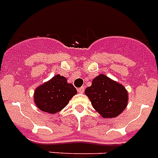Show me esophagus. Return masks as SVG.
Wrapping results in <instances>:
<instances>
[{
  "mask_svg": "<svg viewBox=\"0 0 158 158\" xmlns=\"http://www.w3.org/2000/svg\"><path fill=\"white\" fill-rule=\"evenodd\" d=\"M84 90H85V88H84V86H81V87H80V88L77 89L78 92H80V93H83Z\"/></svg>",
  "mask_w": 158,
  "mask_h": 158,
  "instance_id": "esophagus-1",
  "label": "esophagus"
}]
</instances>
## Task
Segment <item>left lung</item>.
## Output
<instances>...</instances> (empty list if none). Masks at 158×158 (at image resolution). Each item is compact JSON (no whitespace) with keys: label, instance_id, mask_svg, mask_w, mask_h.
<instances>
[{"label":"left lung","instance_id":"left-lung-1","mask_svg":"<svg viewBox=\"0 0 158 158\" xmlns=\"http://www.w3.org/2000/svg\"><path fill=\"white\" fill-rule=\"evenodd\" d=\"M85 94L103 118L119 116L128 102V92L125 86L104 74L98 75L92 80V86L86 87Z\"/></svg>","mask_w":158,"mask_h":158}]
</instances>
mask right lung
<instances>
[{
    "instance_id": "obj_1",
    "label": "right lung",
    "mask_w": 158,
    "mask_h": 158,
    "mask_svg": "<svg viewBox=\"0 0 158 158\" xmlns=\"http://www.w3.org/2000/svg\"><path fill=\"white\" fill-rule=\"evenodd\" d=\"M77 93L74 86L68 83L65 77L58 74L37 86L33 98L41 111L55 114L61 111Z\"/></svg>"
}]
</instances>
